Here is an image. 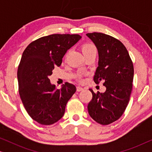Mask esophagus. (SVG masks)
Instances as JSON below:
<instances>
[{
	"mask_svg": "<svg viewBox=\"0 0 152 152\" xmlns=\"http://www.w3.org/2000/svg\"><path fill=\"white\" fill-rule=\"evenodd\" d=\"M83 89H84V88H83V87H82V86H77V91H82Z\"/></svg>",
	"mask_w": 152,
	"mask_h": 152,
	"instance_id": "esophagus-1",
	"label": "esophagus"
}]
</instances>
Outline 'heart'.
Instances as JSON below:
<instances>
[{"label": "heart", "instance_id": "obj_1", "mask_svg": "<svg viewBox=\"0 0 152 152\" xmlns=\"http://www.w3.org/2000/svg\"><path fill=\"white\" fill-rule=\"evenodd\" d=\"M82 53L84 55L91 53H93V52H97V49H96V47H95V45L93 44V43H91V42L84 43L82 46ZM81 77H82L81 75H78L79 78H81Z\"/></svg>", "mask_w": 152, "mask_h": 152}]
</instances>
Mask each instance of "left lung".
<instances>
[{
    "label": "left lung",
    "instance_id": "left-lung-1",
    "mask_svg": "<svg viewBox=\"0 0 152 152\" xmlns=\"http://www.w3.org/2000/svg\"><path fill=\"white\" fill-rule=\"evenodd\" d=\"M86 36L95 43L99 55L93 80L103 82L104 93H92L88 104V113L97 123L107 125L122 115L129 102L134 79V65L121 41L100 32L88 33Z\"/></svg>",
    "mask_w": 152,
    "mask_h": 152
}]
</instances>
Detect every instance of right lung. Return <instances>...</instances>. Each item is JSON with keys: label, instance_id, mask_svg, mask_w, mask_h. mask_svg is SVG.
<instances>
[{"label": "right lung", "instance_id": "add662e5", "mask_svg": "<svg viewBox=\"0 0 152 152\" xmlns=\"http://www.w3.org/2000/svg\"><path fill=\"white\" fill-rule=\"evenodd\" d=\"M81 38L79 34H50L32 41L23 53L17 71L18 92L29 115L39 124L50 125L59 121L75 93V86L68 82L55 89L48 77Z\"/></svg>", "mask_w": 152, "mask_h": 152}]
</instances>
